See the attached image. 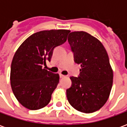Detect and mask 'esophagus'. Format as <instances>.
<instances>
[{
  "label": "esophagus",
  "instance_id": "obj_1",
  "mask_svg": "<svg viewBox=\"0 0 127 127\" xmlns=\"http://www.w3.org/2000/svg\"><path fill=\"white\" fill-rule=\"evenodd\" d=\"M60 77L61 78H64V77H66V75H64L63 74H60Z\"/></svg>",
  "mask_w": 127,
  "mask_h": 127
}]
</instances>
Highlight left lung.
<instances>
[{
    "label": "left lung",
    "mask_w": 127,
    "mask_h": 127,
    "mask_svg": "<svg viewBox=\"0 0 127 127\" xmlns=\"http://www.w3.org/2000/svg\"><path fill=\"white\" fill-rule=\"evenodd\" d=\"M68 42L81 69L78 77H70L72 84L66 97L77 111L93 113L103 106L111 92L113 71L109 57L101 42L86 32H72Z\"/></svg>",
    "instance_id": "left-lung-1"
}]
</instances>
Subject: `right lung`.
I'll return each instance as SVG.
<instances>
[{"label": "right lung", "instance_id": "1", "mask_svg": "<svg viewBox=\"0 0 127 127\" xmlns=\"http://www.w3.org/2000/svg\"><path fill=\"white\" fill-rule=\"evenodd\" d=\"M68 30L34 33L19 47L13 58L10 80L14 95L24 107L36 110L50 103L59 83V75L43 68L53 51L66 41Z\"/></svg>", "mask_w": 127, "mask_h": 127}]
</instances>
